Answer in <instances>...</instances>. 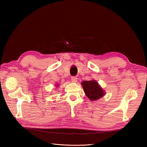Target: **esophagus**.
Masks as SVG:
<instances>
[{"label": "esophagus", "instance_id": "esophagus-1", "mask_svg": "<svg viewBox=\"0 0 147 147\" xmlns=\"http://www.w3.org/2000/svg\"><path fill=\"white\" fill-rule=\"evenodd\" d=\"M77 79L78 78H77V77H75V76H73V77H71V80H72L73 82H77Z\"/></svg>", "mask_w": 147, "mask_h": 147}]
</instances>
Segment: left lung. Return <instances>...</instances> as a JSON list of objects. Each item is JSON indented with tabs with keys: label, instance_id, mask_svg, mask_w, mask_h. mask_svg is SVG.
I'll return each instance as SVG.
<instances>
[{
	"label": "left lung",
	"instance_id": "left-lung-1",
	"mask_svg": "<svg viewBox=\"0 0 147 147\" xmlns=\"http://www.w3.org/2000/svg\"><path fill=\"white\" fill-rule=\"evenodd\" d=\"M82 85L86 96L91 100L99 99L104 95L103 90L95 80L84 81L82 83Z\"/></svg>",
	"mask_w": 147,
	"mask_h": 147
}]
</instances>
